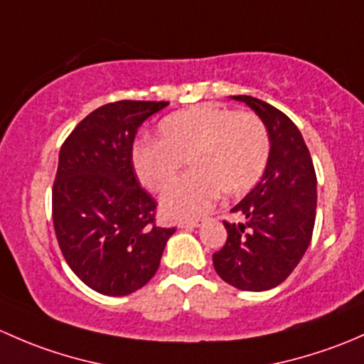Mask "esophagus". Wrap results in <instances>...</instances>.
I'll list each match as a JSON object with an SVG mask.
<instances>
[{
  "mask_svg": "<svg viewBox=\"0 0 364 364\" xmlns=\"http://www.w3.org/2000/svg\"><path fill=\"white\" fill-rule=\"evenodd\" d=\"M178 226L181 228H198V226H201V220H181V223H178Z\"/></svg>",
  "mask_w": 364,
  "mask_h": 364,
  "instance_id": "obj_1",
  "label": "esophagus"
}]
</instances>
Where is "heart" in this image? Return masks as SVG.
I'll list each match as a JSON object with an SVG mask.
<instances>
[{"mask_svg":"<svg viewBox=\"0 0 364 364\" xmlns=\"http://www.w3.org/2000/svg\"><path fill=\"white\" fill-rule=\"evenodd\" d=\"M159 133L161 140L134 145L133 166L145 187L161 193L178 177L183 161H189L193 173L175 182L161 200L163 212L175 219L203 215L219 193H247L268 163V129L252 112L200 105L168 115Z\"/></svg>","mask_w":364,"mask_h":364,"instance_id":"b5f03b06","label":"heart"}]
</instances>
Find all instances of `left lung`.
Instances as JSON below:
<instances>
[{
	"label": "left lung",
	"instance_id": "1",
	"mask_svg": "<svg viewBox=\"0 0 364 364\" xmlns=\"http://www.w3.org/2000/svg\"><path fill=\"white\" fill-rule=\"evenodd\" d=\"M243 101L264 122L269 156L263 178L231 212L228 238L213 254L217 275L242 291H268L282 284L301 261L316 224L317 177L296 124L279 108L252 96Z\"/></svg>",
	"mask_w": 364,
	"mask_h": 364
}]
</instances>
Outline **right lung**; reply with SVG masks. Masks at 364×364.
Segmentation results:
<instances>
[{
  "instance_id": "add662e5",
  "label": "right lung",
  "mask_w": 364,
  "mask_h": 364,
  "mask_svg": "<svg viewBox=\"0 0 364 364\" xmlns=\"http://www.w3.org/2000/svg\"><path fill=\"white\" fill-rule=\"evenodd\" d=\"M168 101L122 100L78 122L59 151L52 220L75 275L107 296L144 287L175 228L156 224L157 203L133 166L138 127Z\"/></svg>"
}]
</instances>
